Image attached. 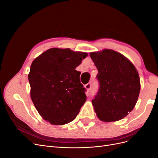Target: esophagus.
I'll list each match as a JSON object with an SVG mask.
<instances>
[{
  "mask_svg": "<svg viewBox=\"0 0 158 158\" xmlns=\"http://www.w3.org/2000/svg\"><path fill=\"white\" fill-rule=\"evenodd\" d=\"M84 87H85V88L87 89V91H89L90 90V89H91V84L90 83H88V84H85V85H84Z\"/></svg>",
  "mask_w": 158,
  "mask_h": 158,
  "instance_id": "34e87169",
  "label": "esophagus"
}]
</instances>
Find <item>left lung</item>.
I'll return each instance as SVG.
<instances>
[{"label": "left lung", "mask_w": 158, "mask_h": 158, "mask_svg": "<svg viewBox=\"0 0 158 158\" xmlns=\"http://www.w3.org/2000/svg\"><path fill=\"white\" fill-rule=\"evenodd\" d=\"M98 70L99 90L92 99L97 117L104 122H114L132 111L140 90L135 66L127 58L111 49L90 52Z\"/></svg>", "instance_id": "8db88e82"}]
</instances>
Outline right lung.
<instances>
[{
  "mask_svg": "<svg viewBox=\"0 0 158 158\" xmlns=\"http://www.w3.org/2000/svg\"><path fill=\"white\" fill-rule=\"evenodd\" d=\"M87 56L70 49L51 48L32 62L28 74L30 95L45 121L63 125L77 116L86 95L80 72L75 69Z\"/></svg>",
  "mask_w": 158,
  "mask_h": 158,
  "instance_id": "add662e5",
  "label": "right lung"
}]
</instances>
